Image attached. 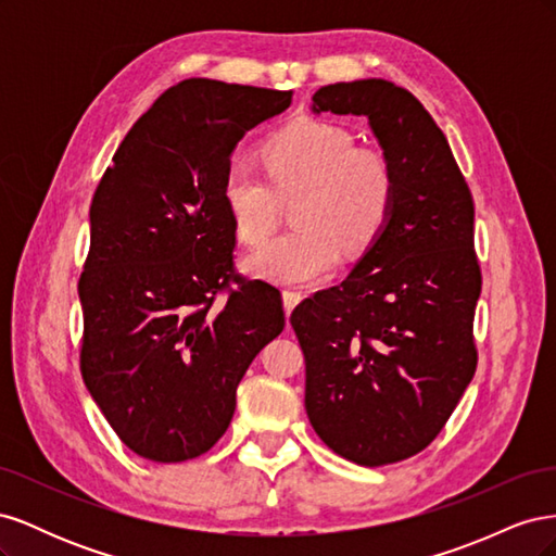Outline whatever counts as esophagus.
<instances>
[{
  "mask_svg": "<svg viewBox=\"0 0 556 556\" xmlns=\"http://www.w3.org/2000/svg\"><path fill=\"white\" fill-rule=\"evenodd\" d=\"M301 299H304V294H301L299 290H285V292H282V306H285V313L290 315Z\"/></svg>",
  "mask_w": 556,
  "mask_h": 556,
  "instance_id": "obj_1",
  "label": "esophagus"
}]
</instances>
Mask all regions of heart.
Returning a JSON list of instances; mask_svg holds the SVG:
<instances>
[{
  "label": "heart",
  "instance_id": "heart-1",
  "mask_svg": "<svg viewBox=\"0 0 556 556\" xmlns=\"http://www.w3.org/2000/svg\"><path fill=\"white\" fill-rule=\"evenodd\" d=\"M262 174L233 160L225 176V206L243 243L255 245L274 231L280 197L294 201L296 229L260 245L245 257L255 276L304 285L331 274L343 248L364 252L384 229L394 206L396 176L380 150L357 148L339 125L306 121L268 143Z\"/></svg>",
  "mask_w": 556,
  "mask_h": 556
}]
</instances>
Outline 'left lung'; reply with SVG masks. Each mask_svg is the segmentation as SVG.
<instances>
[{"instance_id": "1", "label": "left lung", "mask_w": 556, "mask_h": 556, "mask_svg": "<svg viewBox=\"0 0 556 556\" xmlns=\"http://www.w3.org/2000/svg\"><path fill=\"white\" fill-rule=\"evenodd\" d=\"M311 111L366 117L396 194L350 276L290 317L306 357V413L343 459L394 464L441 433L476 374L473 197L441 127L394 83H333Z\"/></svg>"}]
</instances>
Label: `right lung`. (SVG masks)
<instances>
[{"label":"right lung","instance_id":"1","mask_svg":"<svg viewBox=\"0 0 556 556\" xmlns=\"http://www.w3.org/2000/svg\"><path fill=\"white\" fill-rule=\"evenodd\" d=\"M290 104L292 90L182 80L134 123L97 185L80 374L143 459L188 462L220 441L250 362L285 327L276 288L229 282L237 229L223 190L245 131Z\"/></svg>","mask_w":556,"mask_h":556}]
</instances>
